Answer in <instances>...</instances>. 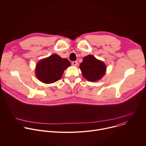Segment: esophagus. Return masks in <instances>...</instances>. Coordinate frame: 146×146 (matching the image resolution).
Returning a JSON list of instances; mask_svg holds the SVG:
<instances>
[{"label": "esophagus", "mask_w": 146, "mask_h": 146, "mask_svg": "<svg viewBox=\"0 0 146 146\" xmlns=\"http://www.w3.org/2000/svg\"><path fill=\"white\" fill-rule=\"evenodd\" d=\"M72 65H73V66H76V65H77L78 64L77 61H73V62H72Z\"/></svg>", "instance_id": "34e87169"}]
</instances>
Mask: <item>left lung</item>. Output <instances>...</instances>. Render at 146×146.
<instances>
[{
    "mask_svg": "<svg viewBox=\"0 0 146 146\" xmlns=\"http://www.w3.org/2000/svg\"><path fill=\"white\" fill-rule=\"evenodd\" d=\"M80 69L83 77L89 81L99 80L105 74L106 70L105 64L91 55L84 57Z\"/></svg>",
    "mask_w": 146,
    "mask_h": 146,
    "instance_id": "1",
    "label": "left lung"
}]
</instances>
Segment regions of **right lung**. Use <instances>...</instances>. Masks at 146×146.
<instances>
[{
    "label": "right lung",
    "instance_id": "add662e5",
    "mask_svg": "<svg viewBox=\"0 0 146 146\" xmlns=\"http://www.w3.org/2000/svg\"><path fill=\"white\" fill-rule=\"evenodd\" d=\"M70 62L66 58H62L57 54H53L38 62L36 68L37 78L46 84H50L59 80L64 71Z\"/></svg>",
    "mask_w": 146,
    "mask_h": 146
}]
</instances>
